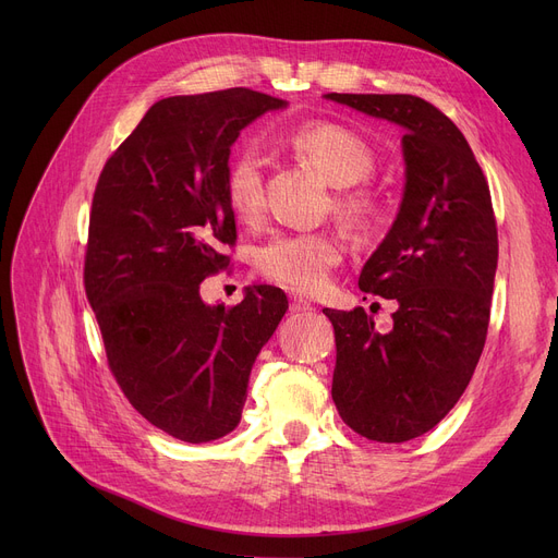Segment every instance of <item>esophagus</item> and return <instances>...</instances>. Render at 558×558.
<instances>
[{"mask_svg":"<svg viewBox=\"0 0 558 558\" xmlns=\"http://www.w3.org/2000/svg\"><path fill=\"white\" fill-rule=\"evenodd\" d=\"M289 310H291V312H307V310H312V303L305 301V299L299 296V294H291V296H289Z\"/></svg>","mask_w":558,"mask_h":558,"instance_id":"34e87169","label":"esophagus"}]
</instances>
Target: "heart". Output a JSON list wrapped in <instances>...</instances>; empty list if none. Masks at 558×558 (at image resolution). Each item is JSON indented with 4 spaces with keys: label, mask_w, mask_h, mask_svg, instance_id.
<instances>
[{
    "label": "heart",
    "mask_w": 558,
    "mask_h": 558,
    "mask_svg": "<svg viewBox=\"0 0 558 558\" xmlns=\"http://www.w3.org/2000/svg\"><path fill=\"white\" fill-rule=\"evenodd\" d=\"M287 146L307 160L337 187L332 208L353 230L371 228L383 215V198L364 181L375 169L371 144L353 129L337 122H307L289 131ZM223 196L230 213L244 223L259 219L264 208L262 162L251 149L232 154L223 169ZM343 257L335 232H284L255 251V271L280 287L316 294L330 280Z\"/></svg>",
    "instance_id": "1"
}]
</instances>
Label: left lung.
Returning a JSON list of instances; mask_svg holds the SVG:
<instances>
[{
    "label": "left lung",
    "instance_id": "obj_1",
    "mask_svg": "<svg viewBox=\"0 0 558 558\" xmlns=\"http://www.w3.org/2000/svg\"><path fill=\"white\" fill-rule=\"evenodd\" d=\"M326 97L404 129L400 213L360 276L364 294L398 301L393 330L377 332L364 307L324 310L337 341L339 416L368 441L402 444L446 418L484 350L497 269L490 190L463 133L429 101Z\"/></svg>",
    "mask_w": 558,
    "mask_h": 558
}]
</instances>
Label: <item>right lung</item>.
I'll return each instance as SVG.
<instances>
[{"mask_svg": "<svg viewBox=\"0 0 558 558\" xmlns=\"http://www.w3.org/2000/svg\"><path fill=\"white\" fill-rule=\"evenodd\" d=\"M284 106L248 87L162 99L95 187L83 287L108 368L146 421L185 444L238 427L253 362L289 307L269 284L232 307L198 296L238 242L223 196L230 146L255 117Z\"/></svg>", "mask_w": 558, "mask_h": 558, "instance_id": "obj_1", "label": "right lung"}]
</instances>
